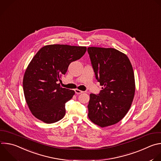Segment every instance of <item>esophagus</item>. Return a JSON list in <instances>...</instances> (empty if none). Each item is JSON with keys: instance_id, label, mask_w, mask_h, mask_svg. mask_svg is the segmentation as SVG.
<instances>
[{"instance_id": "esophagus-1", "label": "esophagus", "mask_w": 161, "mask_h": 161, "mask_svg": "<svg viewBox=\"0 0 161 161\" xmlns=\"http://www.w3.org/2000/svg\"><path fill=\"white\" fill-rule=\"evenodd\" d=\"M75 93H76V94H78V95L83 93V91H81V90H78V89H75Z\"/></svg>"}]
</instances>
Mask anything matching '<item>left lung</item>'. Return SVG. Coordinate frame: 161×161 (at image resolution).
<instances>
[{"label": "left lung", "instance_id": "left-lung-1", "mask_svg": "<svg viewBox=\"0 0 161 161\" xmlns=\"http://www.w3.org/2000/svg\"><path fill=\"white\" fill-rule=\"evenodd\" d=\"M95 73L102 86L98 95L91 93L88 116L103 128L118 123L127 114L135 92L132 65L125 53L113 48L88 47Z\"/></svg>", "mask_w": 161, "mask_h": 161}]
</instances>
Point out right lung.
<instances>
[{"label":"right lung","mask_w":161,"mask_h":161,"mask_svg":"<svg viewBox=\"0 0 161 161\" xmlns=\"http://www.w3.org/2000/svg\"><path fill=\"white\" fill-rule=\"evenodd\" d=\"M86 51V47L53 44L41 48L33 58L25 71L23 86L28 108L36 118L50 124L64 118L66 103L75 92L58 83L69 64Z\"/></svg>","instance_id":"right-lung-1"}]
</instances>
